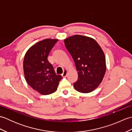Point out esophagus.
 I'll use <instances>...</instances> for the list:
<instances>
[{"label": "esophagus", "mask_w": 132, "mask_h": 132, "mask_svg": "<svg viewBox=\"0 0 132 132\" xmlns=\"http://www.w3.org/2000/svg\"><path fill=\"white\" fill-rule=\"evenodd\" d=\"M67 74H68V70L64 69L63 70V73L62 74V76L63 77H66L67 76Z\"/></svg>", "instance_id": "esophagus-1"}]
</instances>
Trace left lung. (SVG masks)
Here are the masks:
<instances>
[{"mask_svg": "<svg viewBox=\"0 0 132 132\" xmlns=\"http://www.w3.org/2000/svg\"><path fill=\"white\" fill-rule=\"evenodd\" d=\"M64 43L78 72L74 88L82 93L93 91L102 82L105 73V57L103 50L94 39L85 36H70Z\"/></svg>", "mask_w": 132, "mask_h": 132, "instance_id": "obj_1", "label": "left lung"}]
</instances>
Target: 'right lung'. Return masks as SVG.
<instances>
[{
  "mask_svg": "<svg viewBox=\"0 0 132 132\" xmlns=\"http://www.w3.org/2000/svg\"><path fill=\"white\" fill-rule=\"evenodd\" d=\"M57 39H45L28 50L24 58L26 80L31 87L42 95H49L57 90L62 76L57 75L47 60Z\"/></svg>",
  "mask_w": 132,
  "mask_h": 132,
  "instance_id": "1",
  "label": "right lung"
}]
</instances>
